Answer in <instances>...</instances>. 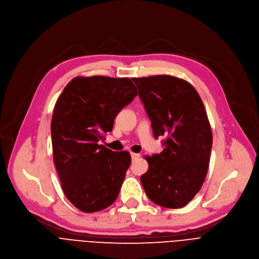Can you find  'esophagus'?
<instances>
[{
	"mask_svg": "<svg viewBox=\"0 0 259 259\" xmlns=\"http://www.w3.org/2000/svg\"><path fill=\"white\" fill-rule=\"evenodd\" d=\"M141 156L140 154H136V153H131V158H132V160H135V159H137Z\"/></svg>",
	"mask_w": 259,
	"mask_h": 259,
	"instance_id": "34e87169",
	"label": "esophagus"
}]
</instances>
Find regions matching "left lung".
I'll return each mask as SVG.
<instances>
[{"label":"left lung","instance_id":"left-lung-1","mask_svg":"<svg viewBox=\"0 0 259 259\" xmlns=\"http://www.w3.org/2000/svg\"><path fill=\"white\" fill-rule=\"evenodd\" d=\"M132 80L154 137L165 136L163 151L147 157L141 182L155 204L181 208L200 191L208 169L212 134L203 102L191 84L173 76Z\"/></svg>","mask_w":259,"mask_h":259}]
</instances>
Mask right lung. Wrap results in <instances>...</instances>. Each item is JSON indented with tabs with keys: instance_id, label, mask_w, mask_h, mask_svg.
<instances>
[{
	"instance_id": "add662e5",
	"label": "right lung",
	"mask_w": 259,
	"mask_h": 259,
	"mask_svg": "<svg viewBox=\"0 0 259 259\" xmlns=\"http://www.w3.org/2000/svg\"><path fill=\"white\" fill-rule=\"evenodd\" d=\"M136 96L129 78L77 77L56 102L51 123L54 163L64 195L83 212L105 209L118 196L130 154L99 142Z\"/></svg>"
}]
</instances>
